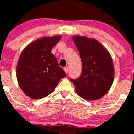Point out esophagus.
Returning a JSON list of instances; mask_svg holds the SVG:
<instances>
[{"mask_svg":"<svg viewBox=\"0 0 134 134\" xmlns=\"http://www.w3.org/2000/svg\"><path fill=\"white\" fill-rule=\"evenodd\" d=\"M64 72H65L66 74H67V73H68V68H67V67H65V68H64Z\"/></svg>","mask_w":134,"mask_h":134,"instance_id":"esophagus-1","label":"esophagus"}]
</instances>
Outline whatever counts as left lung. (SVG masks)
Instances as JSON below:
<instances>
[{
	"instance_id": "1",
	"label": "left lung",
	"mask_w": 134,
	"mask_h": 134,
	"mask_svg": "<svg viewBox=\"0 0 134 134\" xmlns=\"http://www.w3.org/2000/svg\"><path fill=\"white\" fill-rule=\"evenodd\" d=\"M82 62L81 76L70 79L76 93L86 100H95L105 95L114 80L115 69L107 49L95 38L80 35L72 37Z\"/></svg>"
}]
</instances>
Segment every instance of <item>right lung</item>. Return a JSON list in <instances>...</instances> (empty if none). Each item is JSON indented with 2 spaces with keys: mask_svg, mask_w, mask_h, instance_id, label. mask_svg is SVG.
<instances>
[{
  "mask_svg": "<svg viewBox=\"0 0 134 134\" xmlns=\"http://www.w3.org/2000/svg\"><path fill=\"white\" fill-rule=\"evenodd\" d=\"M61 36L44 37L26 46L16 67L18 83L24 93L33 99L45 97L52 92L66 74L51 53Z\"/></svg>",
  "mask_w": 134,
  "mask_h": 134,
  "instance_id": "add662e5",
  "label": "right lung"
}]
</instances>
